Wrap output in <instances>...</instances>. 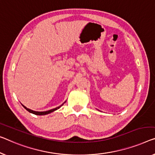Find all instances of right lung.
Wrapping results in <instances>:
<instances>
[{
	"instance_id": "add662e5",
	"label": "right lung",
	"mask_w": 155,
	"mask_h": 155,
	"mask_svg": "<svg viewBox=\"0 0 155 155\" xmlns=\"http://www.w3.org/2000/svg\"><path fill=\"white\" fill-rule=\"evenodd\" d=\"M64 103H65V101H64V102L61 106H60V107H56V108H53V109H51V110H46V111H35V110H33L29 109V108H26V107H25V106H24L23 104H22V106L25 108H26V109L28 110V111L30 112V113H31V114H33L35 115H47V114H51V113L55 111V110H56L57 109H58V108H61V107H62V106H63Z\"/></svg>"
}]
</instances>
